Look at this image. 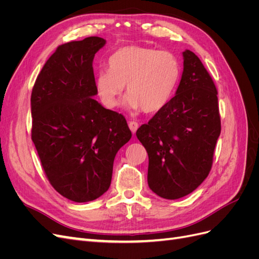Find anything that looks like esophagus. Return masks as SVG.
<instances>
[{
    "label": "esophagus",
    "mask_w": 259,
    "mask_h": 259,
    "mask_svg": "<svg viewBox=\"0 0 259 259\" xmlns=\"http://www.w3.org/2000/svg\"><path fill=\"white\" fill-rule=\"evenodd\" d=\"M138 123L137 122H135V121H131V122H128V127H130V130L132 131V133L133 134H135L136 133V131H137V128H138Z\"/></svg>",
    "instance_id": "1"
}]
</instances>
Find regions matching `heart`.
<instances>
[{"mask_svg": "<svg viewBox=\"0 0 259 259\" xmlns=\"http://www.w3.org/2000/svg\"><path fill=\"white\" fill-rule=\"evenodd\" d=\"M179 77L180 64L174 54L128 45L109 57L108 71L97 73L95 88L103 105L115 108L126 85V106L153 113L168 104Z\"/></svg>", "mask_w": 259, "mask_h": 259, "instance_id": "heart-1", "label": "heart"}]
</instances>
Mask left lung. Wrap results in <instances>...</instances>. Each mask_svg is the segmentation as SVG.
<instances>
[{
  "label": "left lung",
  "instance_id": "8db88e82",
  "mask_svg": "<svg viewBox=\"0 0 259 259\" xmlns=\"http://www.w3.org/2000/svg\"><path fill=\"white\" fill-rule=\"evenodd\" d=\"M176 95L136 136L149 156L148 185L159 197L176 200L204 182L221 135L217 90L199 57L183 53Z\"/></svg>",
  "mask_w": 259,
  "mask_h": 259
}]
</instances>
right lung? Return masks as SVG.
Returning <instances> with one entry per match:
<instances>
[{
	"instance_id": "1",
	"label": "right lung",
	"mask_w": 259,
	"mask_h": 259,
	"mask_svg": "<svg viewBox=\"0 0 259 259\" xmlns=\"http://www.w3.org/2000/svg\"><path fill=\"white\" fill-rule=\"evenodd\" d=\"M105 44L90 36L58 46L31 94V138L46 177L62 197L79 203L109 189L115 154L132 137L125 117L93 98V60Z\"/></svg>"
}]
</instances>
